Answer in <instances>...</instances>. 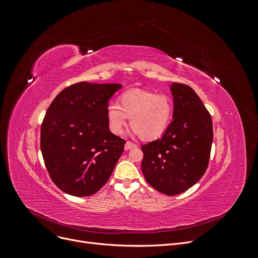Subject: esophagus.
<instances>
[{
  "label": "esophagus",
  "instance_id": "34e87169",
  "mask_svg": "<svg viewBox=\"0 0 258 258\" xmlns=\"http://www.w3.org/2000/svg\"><path fill=\"white\" fill-rule=\"evenodd\" d=\"M136 147H138V145L135 144V143L130 142V141H127L126 144H124V150H127V151L132 150V148H136Z\"/></svg>",
  "mask_w": 258,
  "mask_h": 258
}]
</instances>
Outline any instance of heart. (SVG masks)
<instances>
[{"instance_id":"1","label":"heart","mask_w":258,"mask_h":258,"mask_svg":"<svg viewBox=\"0 0 258 258\" xmlns=\"http://www.w3.org/2000/svg\"><path fill=\"white\" fill-rule=\"evenodd\" d=\"M173 115V103L166 95L150 90L134 89L123 92L119 104L106 106L108 127L115 135H121L130 117V126L143 140H155L168 129Z\"/></svg>"}]
</instances>
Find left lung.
I'll use <instances>...</instances> for the list:
<instances>
[{
  "instance_id": "1",
  "label": "left lung",
  "mask_w": 258,
  "mask_h": 258,
  "mask_svg": "<svg viewBox=\"0 0 258 258\" xmlns=\"http://www.w3.org/2000/svg\"><path fill=\"white\" fill-rule=\"evenodd\" d=\"M173 120L163 136L141 146L142 172L156 190L174 196L205 174L213 142L212 118L189 86L173 83Z\"/></svg>"
}]
</instances>
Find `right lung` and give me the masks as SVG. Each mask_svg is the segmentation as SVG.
Instances as JSON below:
<instances>
[{"label": "right lung", "mask_w": 258, "mask_h": 258, "mask_svg": "<svg viewBox=\"0 0 258 258\" xmlns=\"http://www.w3.org/2000/svg\"><path fill=\"white\" fill-rule=\"evenodd\" d=\"M120 84L76 83L53 99L41 126V151L51 181L76 197L110 178L126 143L108 129V100Z\"/></svg>", "instance_id": "1"}]
</instances>
